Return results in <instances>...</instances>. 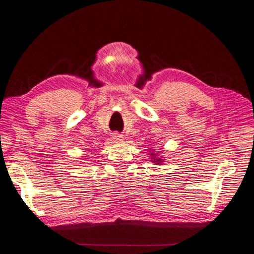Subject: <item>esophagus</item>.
<instances>
[{"mask_svg": "<svg viewBox=\"0 0 254 254\" xmlns=\"http://www.w3.org/2000/svg\"><path fill=\"white\" fill-rule=\"evenodd\" d=\"M113 139L115 141H122L123 140V135L120 134V133H114L113 134Z\"/></svg>", "mask_w": 254, "mask_h": 254, "instance_id": "esophagus-1", "label": "esophagus"}]
</instances>
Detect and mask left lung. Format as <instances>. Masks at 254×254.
I'll return each mask as SVG.
<instances>
[{
    "label": "left lung",
    "mask_w": 254,
    "mask_h": 254,
    "mask_svg": "<svg viewBox=\"0 0 254 254\" xmlns=\"http://www.w3.org/2000/svg\"><path fill=\"white\" fill-rule=\"evenodd\" d=\"M152 156H154V154H153V153H152ZM160 161H161V159H158V160H157L156 162H160Z\"/></svg>",
    "instance_id": "obj_1"
}]
</instances>
